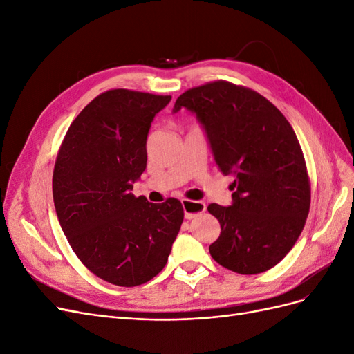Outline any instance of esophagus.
I'll list each match as a JSON object with an SVG mask.
<instances>
[{"mask_svg": "<svg viewBox=\"0 0 354 354\" xmlns=\"http://www.w3.org/2000/svg\"><path fill=\"white\" fill-rule=\"evenodd\" d=\"M183 203V209H185V217L187 220L194 218L196 216H199L201 212H203L207 209L205 202H201V201H189V199H183L181 201Z\"/></svg>", "mask_w": 354, "mask_h": 354, "instance_id": "esophagus-1", "label": "esophagus"}]
</instances>
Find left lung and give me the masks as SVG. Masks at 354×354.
<instances>
[{
  "mask_svg": "<svg viewBox=\"0 0 354 354\" xmlns=\"http://www.w3.org/2000/svg\"><path fill=\"white\" fill-rule=\"evenodd\" d=\"M186 108L205 130L223 174H233L232 205L211 203L221 226L214 260L241 274L272 269L292 250L310 209L306 160L291 124L257 91L227 81L185 91Z\"/></svg>",
  "mask_w": 354,
  "mask_h": 354,
  "instance_id": "8db88e82",
  "label": "left lung"
}]
</instances>
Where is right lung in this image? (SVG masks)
Returning a JSON list of instances; mask_svg holds the SVG:
<instances>
[{
	"label": "right lung",
	"mask_w": 354,
	"mask_h": 354,
	"mask_svg": "<svg viewBox=\"0 0 354 354\" xmlns=\"http://www.w3.org/2000/svg\"><path fill=\"white\" fill-rule=\"evenodd\" d=\"M171 95L109 90L75 118L59 149L53 199L73 252L100 279L146 283L164 269L185 211L178 199L136 198L146 169V140Z\"/></svg>",
	"instance_id": "1"
}]
</instances>
